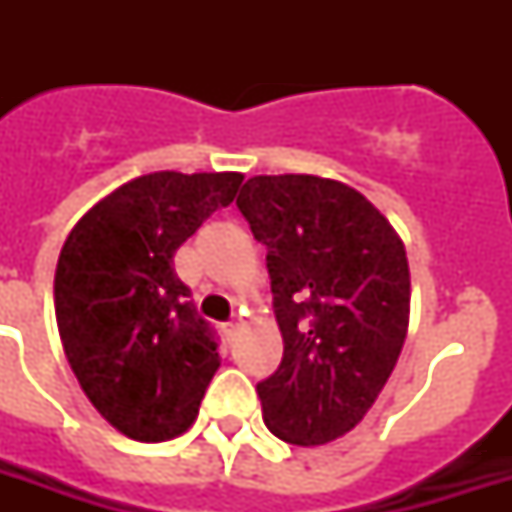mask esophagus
<instances>
[{"label": "esophagus", "instance_id": "obj_1", "mask_svg": "<svg viewBox=\"0 0 512 512\" xmlns=\"http://www.w3.org/2000/svg\"><path fill=\"white\" fill-rule=\"evenodd\" d=\"M223 335L228 337V342L236 340V335H239V324H236V321H228V324H223Z\"/></svg>", "mask_w": 512, "mask_h": 512}]
</instances>
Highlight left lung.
Here are the masks:
<instances>
[{
  "label": "left lung",
  "mask_w": 512,
  "mask_h": 512,
  "mask_svg": "<svg viewBox=\"0 0 512 512\" xmlns=\"http://www.w3.org/2000/svg\"><path fill=\"white\" fill-rule=\"evenodd\" d=\"M236 207L265 247L284 358L257 382L273 436H345L385 388L409 327L404 241L372 201L316 175H257Z\"/></svg>",
  "instance_id": "1"
}]
</instances>
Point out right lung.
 I'll return each mask as SVG.
<instances>
[{
  "label": "right lung",
  "mask_w": 512,
  "mask_h": 512,
  "mask_svg": "<svg viewBox=\"0 0 512 512\" xmlns=\"http://www.w3.org/2000/svg\"><path fill=\"white\" fill-rule=\"evenodd\" d=\"M239 172H151L119 185L71 228L55 268L63 350L92 406L127 438L191 428L215 377V332L172 257L239 191Z\"/></svg>",
  "instance_id": "right-lung-1"
}]
</instances>
